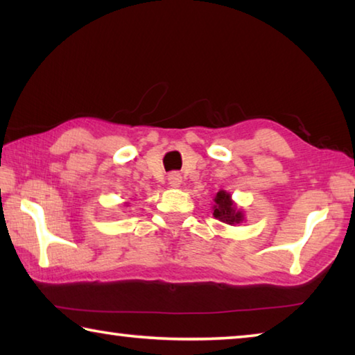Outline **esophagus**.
I'll return each mask as SVG.
<instances>
[{"label": "esophagus", "instance_id": "esophagus-1", "mask_svg": "<svg viewBox=\"0 0 355 355\" xmlns=\"http://www.w3.org/2000/svg\"><path fill=\"white\" fill-rule=\"evenodd\" d=\"M167 180H169V184L171 186H173V188H178V186L182 184V173L171 172L169 177H167Z\"/></svg>", "mask_w": 355, "mask_h": 355}]
</instances>
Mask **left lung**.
Instances as JSON below:
<instances>
[{
    "label": "left lung",
    "mask_w": 355,
    "mask_h": 355,
    "mask_svg": "<svg viewBox=\"0 0 355 355\" xmlns=\"http://www.w3.org/2000/svg\"><path fill=\"white\" fill-rule=\"evenodd\" d=\"M216 205L213 207L214 211L213 216L216 219H219L222 222H225V224H239V222L243 220V213L236 209L235 203L232 202L230 199V194H227L224 191H219L218 194H216Z\"/></svg>",
    "instance_id": "1"
}]
</instances>
